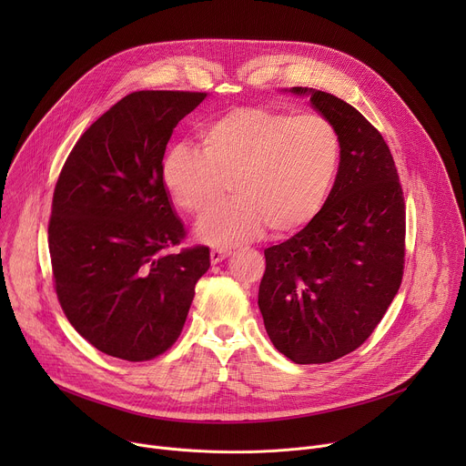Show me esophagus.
Wrapping results in <instances>:
<instances>
[{"instance_id": "esophagus-1", "label": "esophagus", "mask_w": 466, "mask_h": 466, "mask_svg": "<svg viewBox=\"0 0 466 466\" xmlns=\"http://www.w3.org/2000/svg\"><path fill=\"white\" fill-rule=\"evenodd\" d=\"M228 256H230V250H225V248H214V250L210 252L212 263H219V261H223V259L228 258Z\"/></svg>"}]
</instances>
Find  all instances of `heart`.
Returning a JSON list of instances; mask_svg holds the SVG:
<instances>
[{
	"label": "heart",
	"instance_id": "1",
	"mask_svg": "<svg viewBox=\"0 0 466 466\" xmlns=\"http://www.w3.org/2000/svg\"><path fill=\"white\" fill-rule=\"evenodd\" d=\"M339 158L338 132L319 114L245 106L201 130V149L177 144L162 160V182L177 208L208 218L198 228L207 243L228 247L268 227L289 234L320 208Z\"/></svg>",
	"mask_w": 466,
	"mask_h": 466
}]
</instances>
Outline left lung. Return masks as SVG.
I'll list each match as a JSON object with an SVG mask.
<instances>
[{
    "label": "left lung",
    "mask_w": 466,
    "mask_h": 466,
    "mask_svg": "<svg viewBox=\"0 0 466 466\" xmlns=\"http://www.w3.org/2000/svg\"><path fill=\"white\" fill-rule=\"evenodd\" d=\"M289 92L334 125L339 169L319 214L263 250L258 306L279 352L328 363L369 339L402 284L404 193L383 137L352 105L315 88Z\"/></svg>",
    "instance_id": "obj_1"
}]
</instances>
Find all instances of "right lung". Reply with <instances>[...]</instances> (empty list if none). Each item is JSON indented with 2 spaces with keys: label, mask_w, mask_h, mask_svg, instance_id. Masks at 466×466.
<instances>
[{
  "label": "right lung",
  "mask_w": 466,
  "mask_h": 466,
  "mask_svg": "<svg viewBox=\"0 0 466 466\" xmlns=\"http://www.w3.org/2000/svg\"><path fill=\"white\" fill-rule=\"evenodd\" d=\"M205 92H132L94 121L66 160L47 228L58 302L97 350L147 361L180 336L208 247L184 238L162 182L177 123Z\"/></svg>",
  "instance_id": "obj_1"
}]
</instances>
